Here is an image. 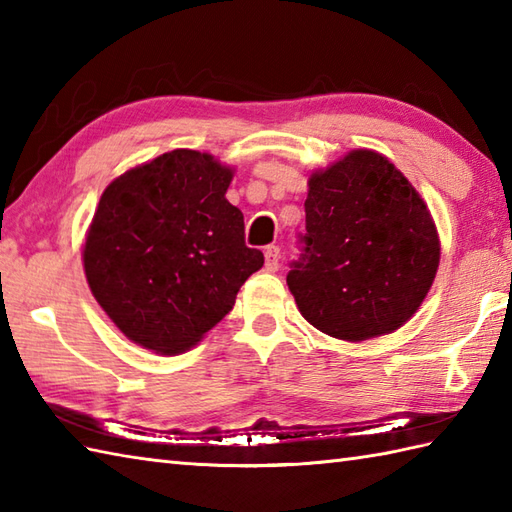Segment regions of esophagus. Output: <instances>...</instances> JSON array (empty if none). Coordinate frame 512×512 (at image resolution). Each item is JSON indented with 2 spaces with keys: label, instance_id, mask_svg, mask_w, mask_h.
Wrapping results in <instances>:
<instances>
[{
  "label": "esophagus",
  "instance_id": "34e87169",
  "mask_svg": "<svg viewBox=\"0 0 512 512\" xmlns=\"http://www.w3.org/2000/svg\"><path fill=\"white\" fill-rule=\"evenodd\" d=\"M264 257H266V268L268 270H277L279 262H281V253L277 246H266L264 248Z\"/></svg>",
  "mask_w": 512,
  "mask_h": 512
}]
</instances>
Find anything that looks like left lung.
I'll list each match as a JSON object with an SVG mask.
<instances>
[{
	"label": "left lung",
	"instance_id": "8db88e82",
	"mask_svg": "<svg viewBox=\"0 0 512 512\" xmlns=\"http://www.w3.org/2000/svg\"><path fill=\"white\" fill-rule=\"evenodd\" d=\"M306 235L286 277L303 319L343 341L405 325L436 279L440 239L411 182L372 149L308 180Z\"/></svg>",
	"mask_w": 512,
	"mask_h": 512
}]
</instances>
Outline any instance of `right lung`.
<instances>
[{
    "mask_svg": "<svg viewBox=\"0 0 512 512\" xmlns=\"http://www.w3.org/2000/svg\"><path fill=\"white\" fill-rule=\"evenodd\" d=\"M233 169L173 149L110 182L83 244L94 299L129 341L189 350L235 306L264 266L244 242V215L224 195Z\"/></svg>",
    "mask_w": 512,
    "mask_h": 512,
    "instance_id": "1",
    "label": "right lung"
}]
</instances>
